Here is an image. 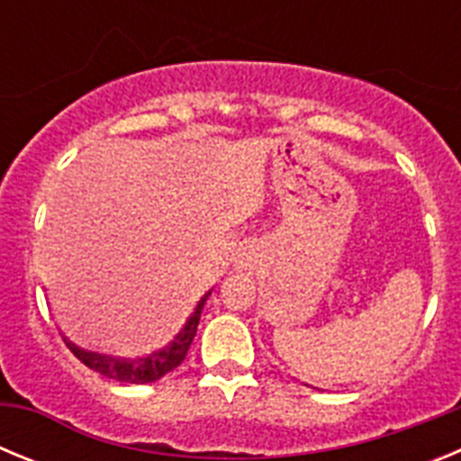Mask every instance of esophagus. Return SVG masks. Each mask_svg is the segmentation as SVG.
I'll return each instance as SVG.
<instances>
[{
	"label": "esophagus",
	"mask_w": 461,
	"mask_h": 461,
	"mask_svg": "<svg viewBox=\"0 0 461 461\" xmlns=\"http://www.w3.org/2000/svg\"><path fill=\"white\" fill-rule=\"evenodd\" d=\"M260 249L258 247H256V244H249V247H244L242 249V254H240V266L242 267H256L258 266V260H260Z\"/></svg>",
	"instance_id": "obj_1"
}]
</instances>
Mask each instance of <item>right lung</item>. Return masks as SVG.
<instances>
[{"mask_svg":"<svg viewBox=\"0 0 461 461\" xmlns=\"http://www.w3.org/2000/svg\"><path fill=\"white\" fill-rule=\"evenodd\" d=\"M207 293L205 297H201V303L195 307V312L191 313L186 325L182 328V332L175 337V341H170L166 348L152 353L149 357H138V360H117V357L101 356V353L83 351L78 346H73L71 341H67V346L71 348V353L83 362L85 367L99 372L101 376L113 378V381L120 383H152L158 381L161 376H166L168 372H173L177 365H182V360L186 357V351H189L191 341L195 337V330H198V321H201L203 304L207 303Z\"/></svg>","mask_w":461,"mask_h":461,"instance_id":"add662e5","label":"right lung"}]
</instances>
